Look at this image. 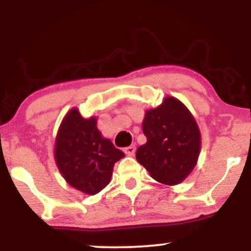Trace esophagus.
Segmentation results:
<instances>
[{"label": "esophagus", "mask_w": 251, "mask_h": 251, "mask_svg": "<svg viewBox=\"0 0 251 251\" xmlns=\"http://www.w3.org/2000/svg\"><path fill=\"white\" fill-rule=\"evenodd\" d=\"M124 152H125L127 155H133L135 152V146L134 145H129L127 148L124 149Z\"/></svg>", "instance_id": "obj_1"}]
</instances>
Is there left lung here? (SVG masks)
<instances>
[{
    "label": "left lung",
    "instance_id": "obj_1",
    "mask_svg": "<svg viewBox=\"0 0 251 251\" xmlns=\"http://www.w3.org/2000/svg\"><path fill=\"white\" fill-rule=\"evenodd\" d=\"M143 132L148 142L139 146L135 158L152 178L166 185L185 179L197 164L201 132L186 106L174 97L146 111Z\"/></svg>",
    "mask_w": 251,
    "mask_h": 251
}]
</instances>
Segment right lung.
Returning a JSON list of instances; mask_svg holds the SVG:
<instances>
[{
    "label": "right lung",
    "mask_w": 251,
    "mask_h": 251,
    "mask_svg": "<svg viewBox=\"0 0 251 251\" xmlns=\"http://www.w3.org/2000/svg\"><path fill=\"white\" fill-rule=\"evenodd\" d=\"M55 163L66 181L87 195L107 186L113 166L125 155L97 127V118L85 119L77 108L63 118L55 139Z\"/></svg>",
    "instance_id": "right-lung-1"
}]
</instances>
